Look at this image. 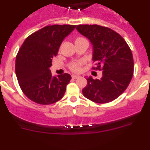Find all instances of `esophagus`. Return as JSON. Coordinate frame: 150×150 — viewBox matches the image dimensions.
<instances>
[{"label":"esophagus","instance_id":"esophagus-1","mask_svg":"<svg viewBox=\"0 0 150 150\" xmlns=\"http://www.w3.org/2000/svg\"><path fill=\"white\" fill-rule=\"evenodd\" d=\"M71 77H72V79H78V78H80V76H78V75H72L71 76Z\"/></svg>","mask_w":150,"mask_h":150}]
</instances>
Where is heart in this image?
<instances>
[{
	"instance_id": "heart-1",
	"label": "heart",
	"mask_w": 150,
	"mask_h": 150,
	"mask_svg": "<svg viewBox=\"0 0 150 150\" xmlns=\"http://www.w3.org/2000/svg\"><path fill=\"white\" fill-rule=\"evenodd\" d=\"M86 40L85 38H77L76 39V41L78 40ZM75 41V42H76ZM81 65H82V63L81 62H74L71 64V65L69 66L70 69H71V71H74V72H79L80 71V69H81Z\"/></svg>"
}]
</instances>
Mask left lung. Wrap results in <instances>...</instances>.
Here are the masks:
<instances>
[{"mask_svg": "<svg viewBox=\"0 0 150 150\" xmlns=\"http://www.w3.org/2000/svg\"><path fill=\"white\" fill-rule=\"evenodd\" d=\"M76 30L93 46V69L102 71L103 75L100 79L87 78L83 95L98 104L112 101L124 92L133 76L132 50L122 37L109 28L79 25Z\"/></svg>", "mask_w": 150, "mask_h": 150, "instance_id": "1", "label": "left lung"}]
</instances>
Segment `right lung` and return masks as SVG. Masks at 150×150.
I'll use <instances>...</instances> for the list:
<instances>
[{
	"label": "right lung",
	"instance_id": "obj_1",
	"mask_svg": "<svg viewBox=\"0 0 150 150\" xmlns=\"http://www.w3.org/2000/svg\"><path fill=\"white\" fill-rule=\"evenodd\" d=\"M76 25H48L30 34L24 41L16 59V74L23 93L37 104L59 101L71 79L68 74L52 76V61L62 41Z\"/></svg>",
	"mask_w": 150,
	"mask_h": 150
}]
</instances>
